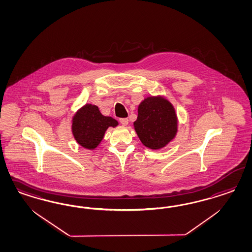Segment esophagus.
Wrapping results in <instances>:
<instances>
[{
  "mask_svg": "<svg viewBox=\"0 0 252 252\" xmlns=\"http://www.w3.org/2000/svg\"><path fill=\"white\" fill-rule=\"evenodd\" d=\"M120 123L122 124L123 126H127L128 125V119L127 118H121Z\"/></svg>",
  "mask_w": 252,
  "mask_h": 252,
  "instance_id": "34e87169",
  "label": "esophagus"
}]
</instances>
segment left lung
Returning a JSON list of instances; mask_svg holds the SVG:
<instances>
[{"label": "left lung", "instance_id": "obj_1", "mask_svg": "<svg viewBox=\"0 0 252 252\" xmlns=\"http://www.w3.org/2000/svg\"><path fill=\"white\" fill-rule=\"evenodd\" d=\"M134 128L143 145L151 150L167 146L178 131L175 107L163 96H149L137 107Z\"/></svg>", "mask_w": 252, "mask_h": 252}]
</instances>
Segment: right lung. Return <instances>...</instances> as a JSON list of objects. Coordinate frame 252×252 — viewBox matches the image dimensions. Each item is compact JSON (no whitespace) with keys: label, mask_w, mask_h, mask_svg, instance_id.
<instances>
[{"label":"right lung","mask_w":252,"mask_h":252,"mask_svg":"<svg viewBox=\"0 0 252 252\" xmlns=\"http://www.w3.org/2000/svg\"><path fill=\"white\" fill-rule=\"evenodd\" d=\"M118 122L111 116L101 115L98 106L86 103L72 117V134L76 142L88 150H95L109 127H116Z\"/></svg>","instance_id":"right-lung-1"}]
</instances>
